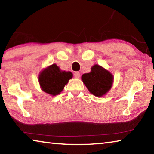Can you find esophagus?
<instances>
[{"mask_svg": "<svg viewBox=\"0 0 154 154\" xmlns=\"http://www.w3.org/2000/svg\"><path fill=\"white\" fill-rule=\"evenodd\" d=\"M74 76L76 78H79L80 77V72H74Z\"/></svg>", "mask_w": 154, "mask_h": 154, "instance_id": "34e87169", "label": "esophagus"}]
</instances>
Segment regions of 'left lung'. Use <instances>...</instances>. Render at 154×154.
<instances>
[{"label":"left lung","instance_id":"8db88e82","mask_svg":"<svg viewBox=\"0 0 154 154\" xmlns=\"http://www.w3.org/2000/svg\"><path fill=\"white\" fill-rule=\"evenodd\" d=\"M113 79V75L98 64L94 65L90 72L82 76V82L89 92L97 97H102L111 90Z\"/></svg>","mask_w":154,"mask_h":154}]
</instances>
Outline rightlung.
I'll use <instances>...</instances> for the list:
<instances>
[{
    "label": "right lung",
    "mask_w": 154,
    "mask_h": 154,
    "mask_svg": "<svg viewBox=\"0 0 154 154\" xmlns=\"http://www.w3.org/2000/svg\"><path fill=\"white\" fill-rule=\"evenodd\" d=\"M72 78L71 72L62 71L56 64H53L41 71L38 82L44 92L54 96L60 94L65 85Z\"/></svg>",
    "instance_id": "1"
}]
</instances>
